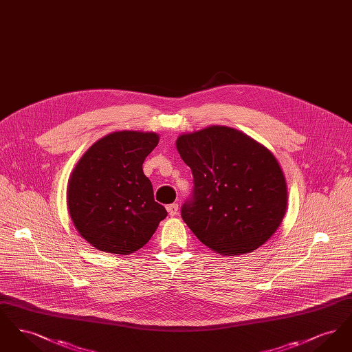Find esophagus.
Returning <instances> with one entry per match:
<instances>
[{
	"label": "esophagus",
	"mask_w": 352,
	"mask_h": 352,
	"mask_svg": "<svg viewBox=\"0 0 352 352\" xmlns=\"http://www.w3.org/2000/svg\"><path fill=\"white\" fill-rule=\"evenodd\" d=\"M168 211L170 217L177 215V212H178V204H177V203H171V204H168Z\"/></svg>",
	"instance_id": "1"
}]
</instances>
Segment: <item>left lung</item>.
<instances>
[{"instance_id": "1", "label": "left lung", "mask_w": 352, "mask_h": 352, "mask_svg": "<svg viewBox=\"0 0 352 352\" xmlns=\"http://www.w3.org/2000/svg\"><path fill=\"white\" fill-rule=\"evenodd\" d=\"M177 149L194 187L181 215L201 243L220 254L257 250L283 221L287 190L270 151L228 126L182 134Z\"/></svg>"}]
</instances>
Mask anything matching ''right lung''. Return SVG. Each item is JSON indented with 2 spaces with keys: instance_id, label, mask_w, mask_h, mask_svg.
<instances>
[{
  "instance_id": "obj_1",
  "label": "right lung",
  "mask_w": 352,
  "mask_h": 352,
  "mask_svg": "<svg viewBox=\"0 0 352 352\" xmlns=\"http://www.w3.org/2000/svg\"><path fill=\"white\" fill-rule=\"evenodd\" d=\"M158 140V134L134 131L108 134L85 151L72 171L68 211L80 236L96 250L138 251L168 217L142 171Z\"/></svg>"
}]
</instances>
